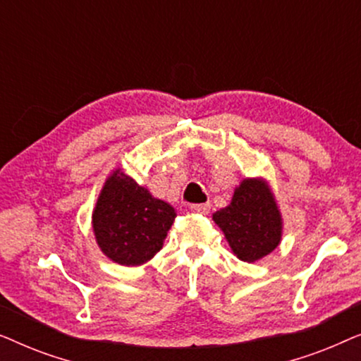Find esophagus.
I'll return each mask as SVG.
<instances>
[{
    "instance_id": "1",
    "label": "esophagus",
    "mask_w": 361,
    "mask_h": 361,
    "mask_svg": "<svg viewBox=\"0 0 361 361\" xmlns=\"http://www.w3.org/2000/svg\"><path fill=\"white\" fill-rule=\"evenodd\" d=\"M189 209L190 212H194V214L207 215L210 212V204H192Z\"/></svg>"
}]
</instances>
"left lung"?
Listing matches in <instances>:
<instances>
[{
    "label": "left lung",
    "instance_id": "8db88e82",
    "mask_svg": "<svg viewBox=\"0 0 361 361\" xmlns=\"http://www.w3.org/2000/svg\"><path fill=\"white\" fill-rule=\"evenodd\" d=\"M230 248L241 261H258L279 245L283 219L263 179H245L235 189L230 205L214 214Z\"/></svg>",
    "mask_w": 361,
    "mask_h": 361
}]
</instances>
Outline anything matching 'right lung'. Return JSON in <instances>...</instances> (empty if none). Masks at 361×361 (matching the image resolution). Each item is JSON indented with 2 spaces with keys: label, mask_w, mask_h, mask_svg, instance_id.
I'll return each mask as SVG.
<instances>
[{
  "label": "right lung",
  "mask_w": 361,
  "mask_h": 361,
  "mask_svg": "<svg viewBox=\"0 0 361 361\" xmlns=\"http://www.w3.org/2000/svg\"><path fill=\"white\" fill-rule=\"evenodd\" d=\"M176 210L121 169L108 177L92 215L100 250L123 266H140L162 248Z\"/></svg>",
  "instance_id": "1"
}]
</instances>
